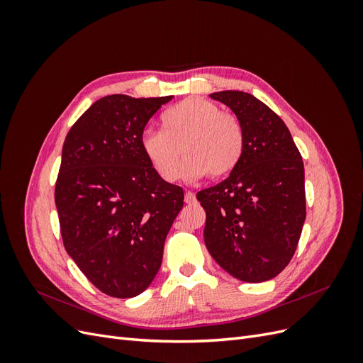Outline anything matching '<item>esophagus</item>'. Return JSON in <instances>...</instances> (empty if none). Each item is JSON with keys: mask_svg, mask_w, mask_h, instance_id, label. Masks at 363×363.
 Segmentation results:
<instances>
[{"mask_svg": "<svg viewBox=\"0 0 363 363\" xmlns=\"http://www.w3.org/2000/svg\"><path fill=\"white\" fill-rule=\"evenodd\" d=\"M184 201L188 203V204L195 203V194L191 192V191H186V194H184Z\"/></svg>", "mask_w": 363, "mask_h": 363, "instance_id": "obj_1", "label": "esophagus"}]
</instances>
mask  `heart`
<instances>
[{
    "label": "heart",
    "instance_id": "b5f03b06",
    "mask_svg": "<svg viewBox=\"0 0 363 363\" xmlns=\"http://www.w3.org/2000/svg\"><path fill=\"white\" fill-rule=\"evenodd\" d=\"M140 150L147 162L164 182L180 175L189 180L224 177L242 157L244 128L240 121L203 98H188L162 115V131L148 130L140 138Z\"/></svg>",
    "mask_w": 363,
    "mask_h": 363
}]
</instances>
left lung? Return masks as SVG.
<instances>
[{"label": "left lung", "mask_w": 363, "mask_h": 363, "mask_svg": "<svg viewBox=\"0 0 363 363\" xmlns=\"http://www.w3.org/2000/svg\"><path fill=\"white\" fill-rule=\"evenodd\" d=\"M244 128V151L228 177L196 194L206 211L204 242L219 267L248 283L286 268L306 219L304 164L279 115L240 91L211 94Z\"/></svg>", "instance_id": "1"}]
</instances>
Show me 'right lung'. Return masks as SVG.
Returning a JSON list of instances; mask_svg holds the SVG:
<instances>
[{"label": "right lung", "mask_w": 363, "mask_h": 363, "mask_svg": "<svg viewBox=\"0 0 363 363\" xmlns=\"http://www.w3.org/2000/svg\"><path fill=\"white\" fill-rule=\"evenodd\" d=\"M172 95H107L65 139L54 200L63 245L95 288L115 298L144 292L183 207V189L162 180L140 150L150 118Z\"/></svg>", "instance_id": "add662e5"}]
</instances>
